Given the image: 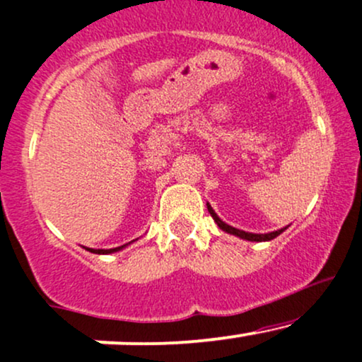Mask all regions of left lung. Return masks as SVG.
<instances>
[{"mask_svg": "<svg viewBox=\"0 0 362 362\" xmlns=\"http://www.w3.org/2000/svg\"><path fill=\"white\" fill-rule=\"evenodd\" d=\"M208 211H209V214H211V216H213V220L216 221L218 226H220V228L223 230V232H226V233H232V235H237V237H240V239L251 240V242H264V240H272V239H275V237L280 235V233L284 232L285 228H287V226H285V228L276 230V232H269V233H249V232H244V230L233 228V226L226 225L225 221H221L220 218H218V214L213 211V208H211V206H209V204H208Z\"/></svg>", "mask_w": 362, "mask_h": 362, "instance_id": "left-lung-1", "label": "left lung"}]
</instances>
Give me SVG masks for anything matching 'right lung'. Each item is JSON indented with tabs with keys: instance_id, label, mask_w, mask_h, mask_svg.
Wrapping results in <instances>:
<instances>
[{
	"instance_id": "add662e5",
	"label": "right lung",
	"mask_w": 362,
	"mask_h": 362,
	"mask_svg": "<svg viewBox=\"0 0 362 362\" xmlns=\"http://www.w3.org/2000/svg\"><path fill=\"white\" fill-rule=\"evenodd\" d=\"M122 247H125V245H122ZM122 247H115V249H87V251H90V252H94V254H111V252L120 251Z\"/></svg>"
}]
</instances>
